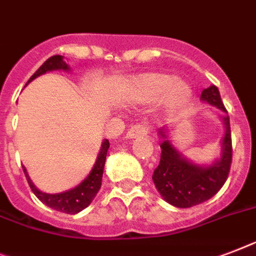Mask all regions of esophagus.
Instances as JSON below:
<instances>
[{"label": "esophagus", "mask_w": 256, "mask_h": 256, "mask_svg": "<svg viewBox=\"0 0 256 256\" xmlns=\"http://www.w3.org/2000/svg\"><path fill=\"white\" fill-rule=\"evenodd\" d=\"M148 134V128L144 124H135L132 128H128V132H126V138L134 139L139 138V136H144Z\"/></svg>", "instance_id": "1"}]
</instances>
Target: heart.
Wrapping results in <instances>:
<instances>
[{
    "mask_svg": "<svg viewBox=\"0 0 256 256\" xmlns=\"http://www.w3.org/2000/svg\"><path fill=\"white\" fill-rule=\"evenodd\" d=\"M192 97V88L184 80L171 74L146 72L128 81L122 92V100L134 105L159 102L167 112L184 108Z\"/></svg>",
    "mask_w": 256,
    "mask_h": 256,
    "instance_id": "b5f03b06",
    "label": "heart"
}]
</instances>
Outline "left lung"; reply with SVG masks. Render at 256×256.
Masks as SVG:
<instances>
[{
    "label": "left lung",
    "mask_w": 256,
    "mask_h": 256,
    "mask_svg": "<svg viewBox=\"0 0 256 256\" xmlns=\"http://www.w3.org/2000/svg\"><path fill=\"white\" fill-rule=\"evenodd\" d=\"M200 98L228 113L216 85L204 89ZM221 120L225 124L221 156L209 166H200L188 160L171 143L167 128L159 130L162 138L160 163L154 171L152 180L158 192L168 204L176 208L194 206L212 198L225 184L232 166V132L229 116L226 114Z\"/></svg>",
    "instance_id": "8db88e82"
}]
</instances>
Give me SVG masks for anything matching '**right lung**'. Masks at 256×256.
Masks as SVG:
<instances>
[{
  "label": "right lung",
  "mask_w": 256,
  "mask_h": 256,
  "mask_svg": "<svg viewBox=\"0 0 256 256\" xmlns=\"http://www.w3.org/2000/svg\"><path fill=\"white\" fill-rule=\"evenodd\" d=\"M70 70V66L64 62V58L62 55H55L51 56L50 59H47L44 63L42 64L39 70L35 72L30 78V80L27 81V84L36 78L40 74H44L50 70ZM26 84V85H27ZM109 140L104 139V142L101 143V150H100L96 163L93 166L92 171L89 172V175L78 184V186L66 190L62 193H44L39 190L36 186H34V182H31L30 176L27 174L24 166V172L26 175L27 182L30 186L31 190L34 192V194L38 197L42 202L47 205V206L52 208L55 210L62 212V213H67V214H76L86 206H89V204L92 202L93 198L96 197L97 192L101 188V182H102V174H104V167H105V160H106V152L109 150Z\"/></svg>",
  "instance_id": "right-lung-1"
}]
</instances>
